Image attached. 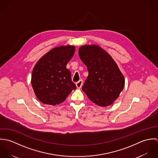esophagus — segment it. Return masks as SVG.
Returning <instances> with one entry per match:
<instances>
[{
	"label": "esophagus",
	"mask_w": 158,
	"mask_h": 158,
	"mask_svg": "<svg viewBox=\"0 0 158 158\" xmlns=\"http://www.w3.org/2000/svg\"><path fill=\"white\" fill-rule=\"evenodd\" d=\"M82 85H83V81L81 80L76 83V86L78 89H80L81 88Z\"/></svg>",
	"instance_id": "obj_1"
}]
</instances>
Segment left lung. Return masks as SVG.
Returning a JSON list of instances; mask_svg holds the SVG:
<instances>
[{"label": "left lung", "mask_w": 158, "mask_h": 158, "mask_svg": "<svg viewBox=\"0 0 158 158\" xmlns=\"http://www.w3.org/2000/svg\"><path fill=\"white\" fill-rule=\"evenodd\" d=\"M78 54L89 72L82 90L92 102L100 106L111 105L125 85L123 75L117 64L98 45L81 46Z\"/></svg>", "instance_id": "obj_1"}]
</instances>
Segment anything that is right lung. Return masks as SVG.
Returning <instances> with one entry per match:
<instances>
[{
  "instance_id": "obj_1",
  "label": "right lung",
  "mask_w": 158,
  "mask_h": 158,
  "mask_svg": "<svg viewBox=\"0 0 158 158\" xmlns=\"http://www.w3.org/2000/svg\"><path fill=\"white\" fill-rule=\"evenodd\" d=\"M75 50V47L72 45L55 47L35 66L31 85L36 96L42 103L51 105L60 104L77 88L72 81L71 72L66 68Z\"/></svg>"
}]
</instances>
